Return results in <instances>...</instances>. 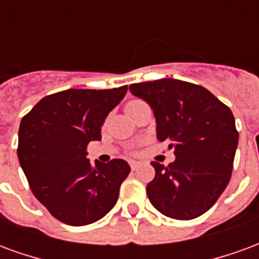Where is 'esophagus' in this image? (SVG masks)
Masks as SVG:
<instances>
[{
    "mask_svg": "<svg viewBox=\"0 0 259 259\" xmlns=\"http://www.w3.org/2000/svg\"><path fill=\"white\" fill-rule=\"evenodd\" d=\"M139 166H140V162H137V161H130V168H132V170H136Z\"/></svg>",
    "mask_w": 259,
    "mask_h": 259,
    "instance_id": "obj_1",
    "label": "esophagus"
}]
</instances>
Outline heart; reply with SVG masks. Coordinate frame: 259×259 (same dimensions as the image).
<instances>
[{
  "label": "heart",
  "instance_id": "b5f03b06",
  "mask_svg": "<svg viewBox=\"0 0 259 259\" xmlns=\"http://www.w3.org/2000/svg\"><path fill=\"white\" fill-rule=\"evenodd\" d=\"M143 101H140V100H132V101H129L127 104H126V109L127 108H132V107H136V105H139V104H141Z\"/></svg>",
  "mask_w": 259,
  "mask_h": 259
}]
</instances>
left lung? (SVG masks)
<instances>
[{"label": "left lung", "mask_w": 259, "mask_h": 259, "mask_svg": "<svg viewBox=\"0 0 259 259\" xmlns=\"http://www.w3.org/2000/svg\"><path fill=\"white\" fill-rule=\"evenodd\" d=\"M150 104L157 137L169 141L175 162H151L155 178L147 185L151 204L165 217L189 221L211 208L226 189L239 132L230 108L205 87L176 79L130 84Z\"/></svg>", "instance_id": "1"}]
</instances>
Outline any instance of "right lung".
<instances>
[{
	"instance_id": "1",
	"label": "right lung",
	"mask_w": 259,
	"mask_h": 259,
	"mask_svg": "<svg viewBox=\"0 0 259 259\" xmlns=\"http://www.w3.org/2000/svg\"><path fill=\"white\" fill-rule=\"evenodd\" d=\"M127 85L50 94L22 118L18 157L33 194L54 218L84 226L105 217L130 174L129 163L87 159L90 141L101 140V126Z\"/></svg>"
}]
</instances>
